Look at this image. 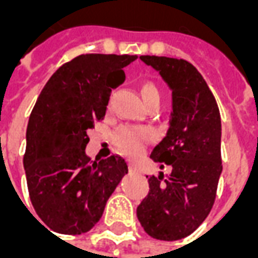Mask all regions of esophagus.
Wrapping results in <instances>:
<instances>
[{
	"label": "esophagus",
	"mask_w": 258,
	"mask_h": 258,
	"mask_svg": "<svg viewBox=\"0 0 258 258\" xmlns=\"http://www.w3.org/2000/svg\"><path fill=\"white\" fill-rule=\"evenodd\" d=\"M128 170L131 171V173H138V167L135 166L134 163H131V162L128 163Z\"/></svg>",
	"instance_id": "esophagus-1"
}]
</instances>
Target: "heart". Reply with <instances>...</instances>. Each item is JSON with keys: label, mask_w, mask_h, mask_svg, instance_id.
Here are the masks:
<instances>
[{"label": "heart", "mask_w": 258, "mask_h": 258, "mask_svg": "<svg viewBox=\"0 0 258 258\" xmlns=\"http://www.w3.org/2000/svg\"><path fill=\"white\" fill-rule=\"evenodd\" d=\"M141 94L145 103L155 99L160 101V94L157 87L153 83H145L141 88ZM155 138L153 130L148 127H140V125H120L114 134L113 141L118 149L124 152L125 155L134 156L144 151V148L148 142H151Z\"/></svg>", "instance_id": "b5f03b06"}]
</instances>
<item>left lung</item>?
<instances>
[{
  "mask_svg": "<svg viewBox=\"0 0 258 258\" xmlns=\"http://www.w3.org/2000/svg\"><path fill=\"white\" fill-rule=\"evenodd\" d=\"M140 59L159 72L173 91L167 134L151 153L164 177H148L149 194L137 207L145 232L159 240H178L194 232L214 205L222 171L221 117L214 95L194 64L184 59Z\"/></svg>",
  "mask_w": 258,
  "mask_h": 258,
  "instance_id": "8db88e82",
  "label": "left lung"
}]
</instances>
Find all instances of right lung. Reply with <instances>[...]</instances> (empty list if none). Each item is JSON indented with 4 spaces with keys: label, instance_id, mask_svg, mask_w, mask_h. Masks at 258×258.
<instances>
[{
    "label": "right lung",
    "instance_id": "1",
    "mask_svg": "<svg viewBox=\"0 0 258 258\" xmlns=\"http://www.w3.org/2000/svg\"><path fill=\"white\" fill-rule=\"evenodd\" d=\"M135 59L137 55H80L62 64L37 98L26 131L23 166L31 205L53 232L90 231L128 173L123 157L92 162L85 146L87 131L105 117L112 88L125 80L123 68Z\"/></svg>",
    "mask_w": 258,
    "mask_h": 258
}]
</instances>
